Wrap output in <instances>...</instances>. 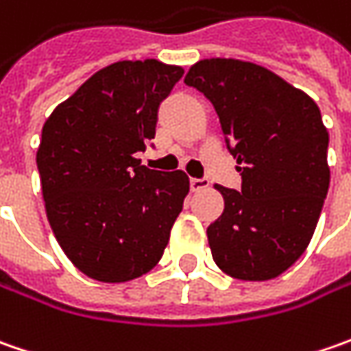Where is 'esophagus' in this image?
<instances>
[{
	"instance_id": "esophagus-1",
	"label": "esophagus",
	"mask_w": 351,
	"mask_h": 351,
	"mask_svg": "<svg viewBox=\"0 0 351 351\" xmlns=\"http://www.w3.org/2000/svg\"><path fill=\"white\" fill-rule=\"evenodd\" d=\"M191 191H205V189H207V187H209V180H207V178H201V180H197V178H193V180H191Z\"/></svg>"
}]
</instances>
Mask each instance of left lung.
I'll return each mask as SVG.
<instances>
[{
	"label": "left lung",
	"instance_id": "obj_1",
	"mask_svg": "<svg viewBox=\"0 0 351 351\" xmlns=\"http://www.w3.org/2000/svg\"><path fill=\"white\" fill-rule=\"evenodd\" d=\"M183 82L213 103L242 176L240 191L215 185L224 210L207 228L213 260L242 281L281 276L308 246L330 185L318 105L271 70L234 58L199 60Z\"/></svg>",
	"mask_w": 351,
	"mask_h": 351
}]
</instances>
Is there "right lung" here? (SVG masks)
<instances>
[{"mask_svg": "<svg viewBox=\"0 0 351 351\" xmlns=\"http://www.w3.org/2000/svg\"><path fill=\"white\" fill-rule=\"evenodd\" d=\"M182 66L121 60L84 82L47 119L36 166L48 223L75 267L95 281L148 274L168 246L189 193L182 169L134 158L156 134L158 107Z\"/></svg>", "mask_w": 351, "mask_h": 351, "instance_id": "add662e5", "label": "right lung"}]
</instances>
